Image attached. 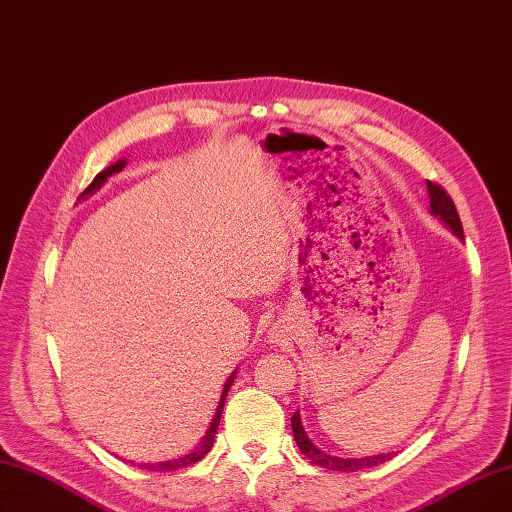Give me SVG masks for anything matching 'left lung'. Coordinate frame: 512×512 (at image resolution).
Instances as JSON below:
<instances>
[{"label":"left lung","instance_id":"8db88e82","mask_svg":"<svg viewBox=\"0 0 512 512\" xmlns=\"http://www.w3.org/2000/svg\"><path fill=\"white\" fill-rule=\"evenodd\" d=\"M427 190H429L431 214L445 223L458 238H464L458 210H456V206H453V201L447 195V190L438 186V184H434V181H427ZM291 429H293V438H295V442H298L300 451L313 464H317V467H324V469H331V471H342V473H352V471L377 467V464L392 458V453H381V456H366V458H337V456H331V453H324L322 449H317L313 445L309 436H306V431L300 423V412H295L291 416Z\"/></svg>","mask_w":512,"mask_h":512}]
</instances>
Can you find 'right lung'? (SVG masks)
Instances as JSON below:
<instances>
[{
    "mask_svg": "<svg viewBox=\"0 0 512 512\" xmlns=\"http://www.w3.org/2000/svg\"><path fill=\"white\" fill-rule=\"evenodd\" d=\"M124 166H127V160H120V162L111 164L109 168L102 170V173H98V175L94 177L92 184H89V186L85 188V192H83L81 197L94 195V192H96L102 184H105V181H107L111 175L120 173V170H122ZM232 381H234V372H232V377L227 379V383L223 385L221 401H219V405H217V412H214V418H212V423H210V429L206 431V436L201 438V442H199V445H197L195 449H192L190 453H186V456L177 458V460H166V462H131V464H135V467H140V469H146V471H177V469H186V467H190V464L199 462V460H201L203 456H206V453L212 449V445H214V436H217V429H219V423H221V414H223L225 396H227V390H230Z\"/></svg>",
    "mask_w": 512,
    "mask_h": 512,
    "instance_id": "add662e5",
    "label": "right lung"
}]
</instances>
